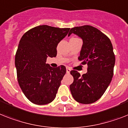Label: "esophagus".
I'll return each mask as SVG.
<instances>
[{
    "label": "esophagus",
    "mask_w": 128,
    "mask_h": 128,
    "mask_svg": "<svg viewBox=\"0 0 128 128\" xmlns=\"http://www.w3.org/2000/svg\"><path fill=\"white\" fill-rule=\"evenodd\" d=\"M70 68L68 67H66V73H70Z\"/></svg>",
    "instance_id": "esophagus-1"
}]
</instances>
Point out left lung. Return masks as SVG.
Returning <instances> with one entry per match:
<instances>
[{"instance_id":"left-lung-1","label":"left lung","mask_w":128,"mask_h":128,"mask_svg":"<svg viewBox=\"0 0 128 128\" xmlns=\"http://www.w3.org/2000/svg\"><path fill=\"white\" fill-rule=\"evenodd\" d=\"M72 33L82 40L78 60L88 67L82 76L76 70L70 71L74 78L70 92L77 102L90 104L101 98L111 82L115 64L113 47L105 34L90 25L72 28L68 36Z\"/></svg>"}]
</instances>
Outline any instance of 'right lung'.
<instances>
[{
	"label": "right lung",
	"instance_id": "right-lung-1",
	"mask_svg": "<svg viewBox=\"0 0 128 128\" xmlns=\"http://www.w3.org/2000/svg\"><path fill=\"white\" fill-rule=\"evenodd\" d=\"M69 28L40 25L24 34L19 43L15 65L22 92L36 104L51 103L66 73L63 65L54 68L46 63L48 57L57 56V46Z\"/></svg>",
	"mask_w": 128,
	"mask_h": 128
}]
</instances>
